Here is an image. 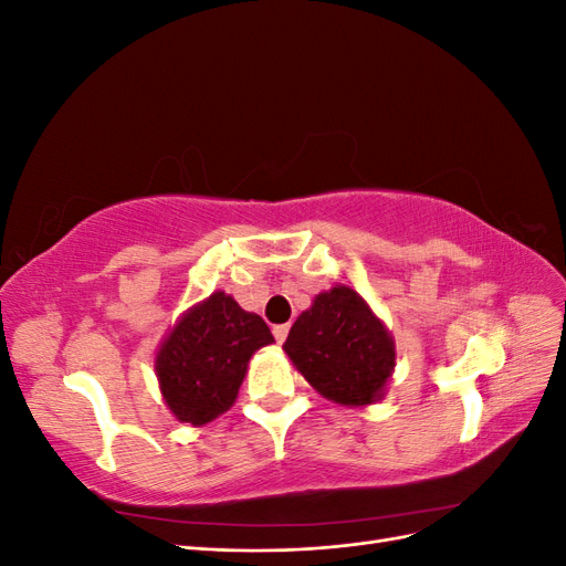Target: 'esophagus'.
Here are the masks:
<instances>
[{
  "label": "esophagus",
  "instance_id": "1",
  "mask_svg": "<svg viewBox=\"0 0 566 566\" xmlns=\"http://www.w3.org/2000/svg\"><path fill=\"white\" fill-rule=\"evenodd\" d=\"M287 333H290V325H287V323H283V325H273V337H276L279 345H283L285 337H287Z\"/></svg>",
  "mask_w": 566,
  "mask_h": 566
}]
</instances>
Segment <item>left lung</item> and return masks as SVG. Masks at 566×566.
Listing matches in <instances>:
<instances>
[{"label": "left lung", "instance_id": "8db88e82", "mask_svg": "<svg viewBox=\"0 0 566 566\" xmlns=\"http://www.w3.org/2000/svg\"><path fill=\"white\" fill-rule=\"evenodd\" d=\"M316 391L342 406L382 397L394 370V342L370 306L352 287L321 293L293 323L283 345Z\"/></svg>", "mask_w": 566, "mask_h": 566}]
</instances>
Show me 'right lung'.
Wrapping results in <instances>:
<instances>
[{"instance_id":"right-lung-1","label":"right lung","mask_w":566,"mask_h":566,"mask_svg":"<svg viewBox=\"0 0 566 566\" xmlns=\"http://www.w3.org/2000/svg\"><path fill=\"white\" fill-rule=\"evenodd\" d=\"M269 325L224 293L193 306L156 356L163 399L175 418L205 424L231 408L250 356L271 345Z\"/></svg>"}]
</instances>
